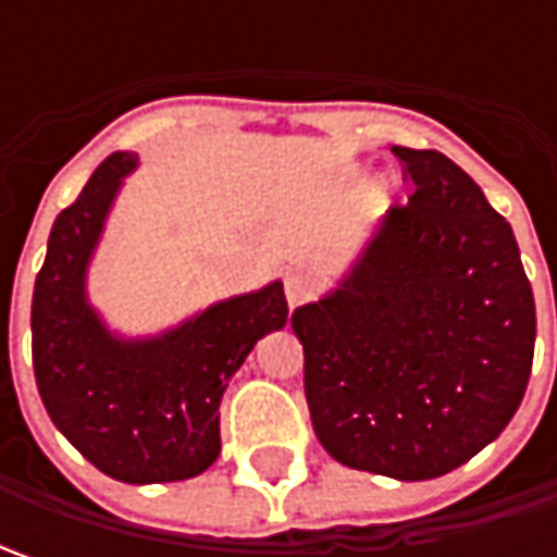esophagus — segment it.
<instances>
[{
	"instance_id": "34e87169",
	"label": "esophagus",
	"mask_w": 557,
	"mask_h": 557,
	"mask_svg": "<svg viewBox=\"0 0 557 557\" xmlns=\"http://www.w3.org/2000/svg\"><path fill=\"white\" fill-rule=\"evenodd\" d=\"M319 288V278L307 272V269H294L288 272V278H285V297H288V307H300V304H307L312 294Z\"/></svg>"
}]
</instances>
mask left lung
<instances>
[{
    "label": "left lung",
    "instance_id": "obj_1",
    "mask_svg": "<svg viewBox=\"0 0 557 557\" xmlns=\"http://www.w3.org/2000/svg\"><path fill=\"white\" fill-rule=\"evenodd\" d=\"M416 195L297 307L312 431L334 461L431 481L474 459L524 399L536 304L511 225L440 151L394 145Z\"/></svg>",
    "mask_w": 557,
    "mask_h": 557
}]
</instances>
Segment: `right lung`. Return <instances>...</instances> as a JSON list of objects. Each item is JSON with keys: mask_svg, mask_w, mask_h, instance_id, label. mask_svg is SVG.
Instances as JSON below:
<instances>
[{"mask_svg": "<svg viewBox=\"0 0 557 557\" xmlns=\"http://www.w3.org/2000/svg\"><path fill=\"white\" fill-rule=\"evenodd\" d=\"M136 151H117L58 213L33 288V372L52 424L101 474L188 481L220 456V399L253 344L288 322L282 278L154 334H123L89 300V267Z\"/></svg>", "mask_w": 557, "mask_h": 557, "instance_id": "right-lung-1", "label": "right lung"}]
</instances>
